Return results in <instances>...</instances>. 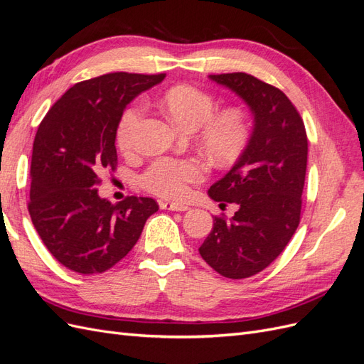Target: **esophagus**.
<instances>
[{
  "label": "esophagus",
  "mask_w": 364,
  "mask_h": 364,
  "mask_svg": "<svg viewBox=\"0 0 364 364\" xmlns=\"http://www.w3.org/2000/svg\"><path fill=\"white\" fill-rule=\"evenodd\" d=\"M162 208H164V209H168V211H178V213L188 211V209H190L188 205H183V203H171V202L162 203Z\"/></svg>",
  "instance_id": "esophagus-1"
}]
</instances>
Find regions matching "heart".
<instances>
[{
    "instance_id": "b5f03b06",
    "label": "heart",
    "mask_w": 364,
    "mask_h": 364,
    "mask_svg": "<svg viewBox=\"0 0 364 364\" xmlns=\"http://www.w3.org/2000/svg\"><path fill=\"white\" fill-rule=\"evenodd\" d=\"M162 106L174 124L181 129L199 132V142L206 155L215 162L225 164L237 159L246 149L250 138V121L243 109L229 107L215 115V102L208 92L190 85H179L167 91ZM144 107L132 105L121 115L117 142L121 150L135 147L136 132ZM205 168L193 158H159L142 174L144 188L167 199L185 196L188 185L202 181Z\"/></svg>"
}]
</instances>
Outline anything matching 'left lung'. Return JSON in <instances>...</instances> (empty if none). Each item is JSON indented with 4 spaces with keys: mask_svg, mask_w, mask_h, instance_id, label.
I'll use <instances>...</instances> for the list:
<instances>
[{
    "mask_svg": "<svg viewBox=\"0 0 364 364\" xmlns=\"http://www.w3.org/2000/svg\"><path fill=\"white\" fill-rule=\"evenodd\" d=\"M208 77L240 97L253 121L246 149L208 190L238 211L229 222L214 217L199 253L222 277L243 279L277 259L299 226L308 141L301 115L278 87L246 73Z\"/></svg>",
    "mask_w": 364,
    "mask_h": 364,
    "instance_id": "obj_1",
    "label": "left lung"
}]
</instances>
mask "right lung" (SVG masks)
Masks as SVG:
<instances>
[{"label": "right lung", "instance_id": "1", "mask_svg": "<svg viewBox=\"0 0 364 364\" xmlns=\"http://www.w3.org/2000/svg\"><path fill=\"white\" fill-rule=\"evenodd\" d=\"M165 74L111 73L75 83L42 119L33 142L28 213L62 266L102 273L136 245L159 206L130 196L117 205L98 196V176L117 167V130L126 106Z\"/></svg>", "mask_w": 364, "mask_h": 364}]
</instances>
